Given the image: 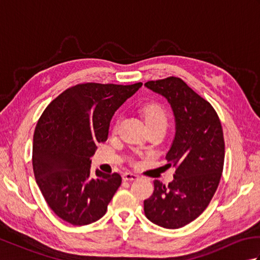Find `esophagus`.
Segmentation results:
<instances>
[{"label":"esophagus","mask_w":260,"mask_h":260,"mask_svg":"<svg viewBox=\"0 0 260 260\" xmlns=\"http://www.w3.org/2000/svg\"><path fill=\"white\" fill-rule=\"evenodd\" d=\"M139 179V175L132 172H126L123 174V180L124 181H134Z\"/></svg>","instance_id":"34e87169"}]
</instances>
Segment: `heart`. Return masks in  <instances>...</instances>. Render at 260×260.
<instances>
[{
  "label": "heart",
  "mask_w": 260,
  "mask_h": 260,
  "mask_svg": "<svg viewBox=\"0 0 260 260\" xmlns=\"http://www.w3.org/2000/svg\"><path fill=\"white\" fill-rule=\"evenodd\" d=\"M142 114L144 116L148 129L165 131L169 124V115L163 106L157 103H148L142 107ZM117 128V121L113 126V131Z\"/></svg>",
  "instance_id": "b5f03b06"
}]
</instances>
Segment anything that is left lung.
<instances>
[{"instance_id":"1","label":"left lung","mask_w":260,"mask_h":260,"mask_svg":"<svg viewBox=\"0 0 260 260\" xmlns=\"http://www.w3.org/2000/svg\"><path fill=\"white\" fill-rule=\"evenodd\" d=\"M145 86L167 98L173 109L175 137L165 158L175 173L168 185L154 181L144 212L153 223L178 229L197 219L217 191L224 162L221 121L211 104L178 77Z\"/></svg>"}]
</instances>
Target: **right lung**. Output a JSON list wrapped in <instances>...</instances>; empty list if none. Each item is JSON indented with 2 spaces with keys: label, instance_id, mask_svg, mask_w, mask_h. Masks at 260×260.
I'll return each instance as SVG.
<instances>
[{
  "label": "right lung",
  "instance_id": "add662e5",
  "mask_svg": "<svg viewBox=\"0 0 260 260\" xmlns=\"http://www.w3.org/2000/svg\"><path fill=\"white\" fill-rule=\"evenodd\" d=\"M87 82L68 88L39 118L32 165L48 206L74 225L97 221L121 183L118 173L90 172L98 143L107 141L109 123L127 98L142 87Z\"/></svg>",
  "mask_w": 260,
  "mask_h": 260
}]
</instances>
